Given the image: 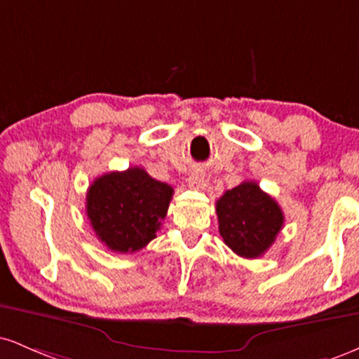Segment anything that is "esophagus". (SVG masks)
I'll return each instance as SVG.
<instances>
[{
    "label": "esophagus",
    "instance_id": "esophagus-1",
    "mask_svg": "<svg viewBox=\"0 0 359 359\" xmlns=\"http://www.w3.org/2000/svg\"><path fill=\"white\" fill-rule=\"evenodd\" d=\"M203 184H204L203 168H196V170H192L191 175H189V185H191L192 189H199Z\"/></svg>",
    "mask_w": 359,
    "mask_h": 359
}]
</instances>
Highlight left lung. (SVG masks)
I'll use <instances>...</instances> for the list:
<instances>
[{"mask_svg": "<svg viewBox=\"0 0 359 359\" xmlns=\"http://www.w3.org/2000/svg\"><path fill=\"white\" fill-rule=\"evenodd\" d=\"M219 233L226 245L243 258H258L275 243L283 212L257 182H243L226 191L216 203Z\"/></svg>", "mask_w": 359, "mask_h": 359, "instance_id": "left-lung-1", "label": "left lung"}]
</instances>
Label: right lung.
I'll return each mask as SVG.
<instances>
[{"instance_id": "right-lung-1", "label": "right lung", "mask_w": 359, "mask_h": 359, "mask_svg": "<svg viewBox=\"0 0 359 359\" xmlns=\"http://www.w3.org/2000/svg\"><path fill=\"white\" fill-rule=\"evenodd\" d=\"M174 189L131 167L109 172L90 184L86 212L94 233L111 251L135 253L145 248L162 226Z\"/></svg>"}]
</instances>
